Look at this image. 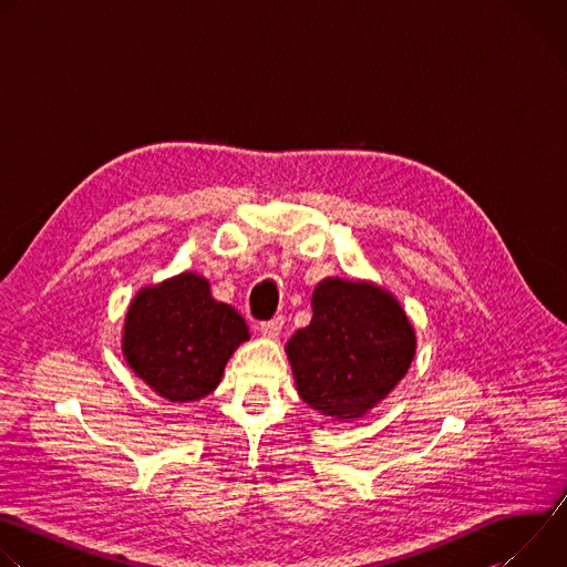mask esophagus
<instances>
[{"label":"esophagus","mask_w":567,"mask_h":567,"mask_svg":"<svg viewBox=\"0 0 567 567\" xmlns=\"http://www.w3.org/2000/svg\"><path fill=\"white\" fill-rule=\"evenodd\" d=\"M282 326H285V318L282 316H276L271 320H262L260 322V334L267 337V339H278L280 332H282Z\"/></svg>","instance_id":"1"}]
</instances>
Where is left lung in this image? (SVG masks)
Here are the masks:
<instances>
[{
	"label": "left lung",
	"mask_w": 567,
	"mask_h": 567,
	"mask_svg": "<svg viewBox=\"0 0 567 567\" xmlns=\"http://www.w3.org/2000/svg\"><path fill=\"white\" fill-rule=\"evenodd\" d=\"M311 309L309 326L285 346L296 390L322 415L363 417L411 368V320L385 289L341 278L318 282Z\"/></svg>",
	"instance_id": "1"
}]
</instances>
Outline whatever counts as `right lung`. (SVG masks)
Segmentation results:
<instances>
[{
    "instance_id": "add662e5",
    "label": "right lung",
    "mask_w": 567,
    "mask_h": 567,
    "mask_svg": "<svg viewBox=\"0 0 567 567\" xmlns=\"http://www.w3.org/2000/svg\"><path fill=\"white\" fill-rule=\"evenodd\" d=\"M247 339L245 318L210 296L206 278L186 271L134 296L123 354L158 396L186 403L219 385L226 361Z\"/></svg>"
}]
</instances>
